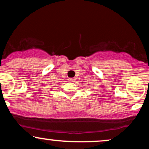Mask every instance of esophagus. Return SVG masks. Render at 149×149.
Listing matches in <instances>:
<instances>
[{
	"mask_svg": "<svg viewBox=\"0 0 149 149\" xmlns=\"http://www.w3.org/2000/svg\"><path fill=\"white\" fill-rule=\"evenodd\" d=\"M75 80H76V78H69V80L70 82H74Z\"/></svg>",
	"mask_w": 149,
	"mask_h": 149,
	"instance_id": "obj_1",
	"label": "esophagus"
}]
</instances>
